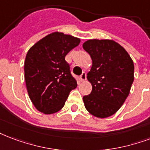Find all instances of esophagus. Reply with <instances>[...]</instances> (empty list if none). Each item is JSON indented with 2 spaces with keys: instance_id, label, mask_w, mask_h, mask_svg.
Returning a JSON list of instances; mask_svg holds the SVG:
<instances>
[{
  "instance_id": "1",
  "label": "esophagus",
  "mask_w": 150,
  "mask_h": 150,
  "mask_svg": "<svg viewBox=\"0 0 150 150\" xmlns=\"http://www.w3.org/2000/svg\"><path fill=\"white\" fill-rule=\"evenodd\" d=\"M86 79V72H83V74L80 75V80L85 81Z\"/></svg>"
}]
</instances>
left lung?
Wrapping results in <instances>:
<instances>
[{
    "label": "left lung",
    "instance_id": "left-lung-1",
    "mask_svg": "<svg viewBox=\"0 0 150 150\" xmlns=\"http://www.w3.org/2000/svg\"><path fill=\"white\" fill-rule=\"evenodd\" d=\"M92 67L87 79L92 91L83 97L86 110L98 118L112 116L123 105L134 81V63L125 49L112 40L90 39L83 45Z\"/></svg>",
    "mask_w": 150,
    "mask_h": 150
}]
</instances>
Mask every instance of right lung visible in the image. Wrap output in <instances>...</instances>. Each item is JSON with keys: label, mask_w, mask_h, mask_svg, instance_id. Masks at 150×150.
<instances>
[{"label": "right lung", "mask_w": 150, "mask_h": 150, "mask_svg": "<svg viewBox=\"0 0 150 150\" xmlns=\"http://www.w3.org/2000/svg\"><path fill=\"white\" fill-rule=\"evenodd\" d=\"M79 43L78 38L53 32L28 50L24 63L26 86L33 105L41 112L60 111L77 86L65 57Z\"/></svg>", "instance_id": "1"}]
</instances>
